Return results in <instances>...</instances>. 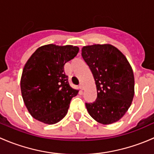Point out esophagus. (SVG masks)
<instances>
[{
	"label": "esophagus",
	"instance_id": "34e87169",
	"mask_svg": "<svg viewBox=\"0 0 154 154\" xmlns=\"http://www.w3.org/2000/svg\"><path fill=\"white\" fill-rule=\"evenodd\" d=\"M79 88H80L81 90H83V84L80 83V85H79Z\"/></svg>",
	"mask_w": 154,
	"mask_h": 154
}]
</instances>
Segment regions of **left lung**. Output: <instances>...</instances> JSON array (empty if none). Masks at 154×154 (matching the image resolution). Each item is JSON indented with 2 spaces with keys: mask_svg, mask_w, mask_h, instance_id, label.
Wrapping results in <instances>:
<instances>
[{
  "mask_svg": "<svg viewBox=\"0 0 154 154\" xmlns=\"http://www.w3.org/2000/svg\"><path fill=\"white\" fill-rule=\"evenodd\" d=\"M82 55L90 67L97 90V98L86 103L90 116L110 125L122 118L134 96V75L126 57L111 44L85 46Z\"/></svg>",
  "mask_w": 154,
  "mask_h": 154,
  "instance_id": "8db88e82",
  "label": "left lung"
}]
</instances>
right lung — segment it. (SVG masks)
I'll return each mask as SVG.
<instances>
[{
  "label": "right lung",
  "mask_w": 154,
  "mask_h": 154,
  "mask_svg": "<svg viewBox=\"0 0 154 154\" xmlns=\"http://www.w3.org/2000/svg\"><path fill=\"white\" fill-rule=\"evenodd\" d=\"M79 48L47 44L35 51L25 64L20 79L23 102L32 116L53 125L66 115L79 90L69 86L64 66L75 58Z\"/></svg>",
  "instance_id": "1"
}]
</instances>
